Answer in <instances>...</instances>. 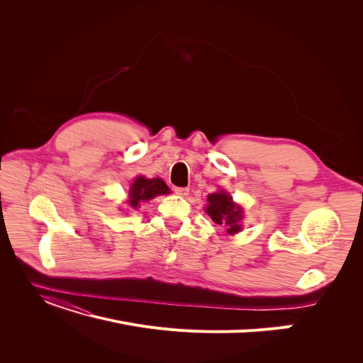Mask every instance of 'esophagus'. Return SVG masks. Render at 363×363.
Masks as SVG:
<instances>
[{"label":"esophagus","mask_w":363,"mask_h":363,"mask_svg":"<svg viewBox=\"0 0 363 363\" xmlns=\"http://www.w3.org/2000/svg\"><path fill=\"white\" fill-rule=\"evenodd\" d=\"M175 193L178 196H181V197H186L189 194V188H186V186H177L175 188Z\"/></svg>","instance_id":"1"}]
</instances>
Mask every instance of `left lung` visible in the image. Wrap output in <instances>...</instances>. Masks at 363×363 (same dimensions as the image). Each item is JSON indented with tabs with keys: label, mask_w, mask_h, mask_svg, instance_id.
<instances>
[{
	"label": "left lung",
	"mask_w": 363,
	"mask_h": 363,
	"mask_svg": "<svg viewBox=\"0 0 363 363\" xmlns=\"http://www.w3.org/2000/svg\"><path fill=\"white\" fill-rule=\"evenodd\" d=\"M207 201L208 204L206 206V213L211 216L215 223L223 226L228 234L241 231V225H238V222L242 218V211L241 207L233 203V197L230 194L219 191L208 196Z\"/></svg>",
	"instance_id": "1"
}]
</instances>
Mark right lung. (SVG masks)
Returning a JSON list of instances; mask_svg holds the SVG:
<instances>
[{"label": "right lung", "mask_w": 363, "mask_h": 363, "mask_svg": "<svg viewBox=\"0 0 363 363\" xmlns=\"http://www.w3.org/2000/svg\"><path fill=\"white\" fill-rule=\"evenodd\" d=\"M169 188L160 178L147 179L144 177H138L132 182L129 189V206L137 208L140 201H147L150 199H155L156 196L167 194Z\"/></svg>", "instance_id": "add662e5"}]
</instances>
